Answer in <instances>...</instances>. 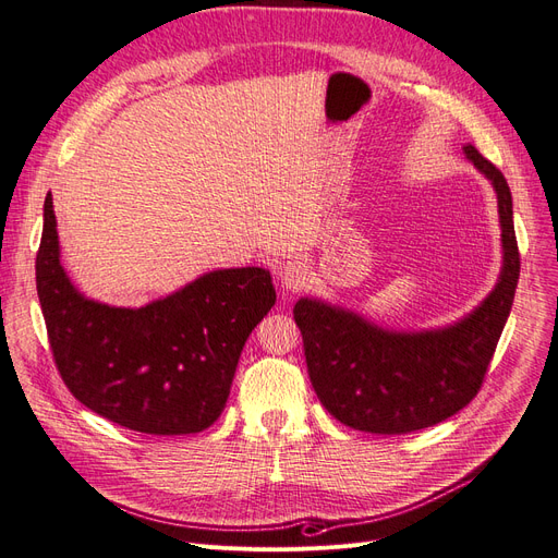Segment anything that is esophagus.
I'll return each instance as SVG.
<instances>
[{
	"label": "esophagus",
	"instance_id": "esophagus-1",
	"mask_svg": "<svg viewBox=\"0 0 558 558\" xmlns=\"http://www.w3.org/2000/svg\"><path fill=\"white\" fill-rule=\"evenodd\" d=\"M307 283H310V269L305 263L293 260L283 267L281 286L286 291H300V289H305Z\"/></svg>",
	"mask_w": 558,
	"mask_h": 558
}]
</instances>
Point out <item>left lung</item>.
Segmentation results:
<instances>
[{
  "label": "left lung",
  "instance_id": "obj_1",
  "mask_svg": "<svg viewBox=\"0 0 558 558\" xmlns=\"http://www.w3.org/2000/svg\"><path fill=\"white\" fill-rule=\"evenodd\" d=\"M465 158L494 185L502 265L480 305L459 320L396 330L320 298H300L293 318L320 404L344 426L400 435L440 424L477 396L519 281L512 193L500 170L465 144Z\"/></svg>",
  "mask_w": 558,
  "mask_h": 558
}]
</instances>
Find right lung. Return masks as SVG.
I'll use <instances>...</instances> for the list:
<instances>
[{"label":"right lung","instance_id":"add662e5","mask_svg":"<svg viewBox=\"0 0 558 558\" xmlns=\"http://www.w3.org/2000/svg\"><path fill=\"white\" fill-rule=\"evenodd\" d=\"M37 293L66 388L99 416L146 435H191L221 416L244 342L277 300L265 267L211 269L142 307L86 298L62 267L50 193Z\"/></svg>","mask_w":558,"mask_h":558}]
</instances>
